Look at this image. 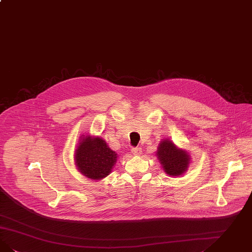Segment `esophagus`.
I'll return each mask as SVG.
<instances>
[{"label":"esophagus","instance_id":"esophagus-1","mask_svg":"<svg viewBox=\"0 0 252 252\" xmlns=\"http://www.w3.org/2000/svg\"><path fill=\"white\" fill-rule=\"evenodd\" d=\"M141 152H142V150H141V147H135V148H132V149H131V153H132L134 156H140L141 154Z\"/></svg>","mask_w":252,"mask_h":252}]
</instances>
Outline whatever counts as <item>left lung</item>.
Listing matches in <instances>:
<instances>
[{
  "label": "left lung",
  "mask_w": 252,
  "mask_h": 252,
  "mask_svg": "<svg viewBox=\"0 0 252 252\" xmlns=\"http://www.w3.org/2000/svg\"><path fill=\"white\" fill-rule=\"evenodd\" d=\"M157 157L164 171L171 176H179L188 170L190 157L189 153L178 148L169 140H163L159 143Z\"/></svg>",
  "instance_id": "left-lung-1"
}]
</instances>
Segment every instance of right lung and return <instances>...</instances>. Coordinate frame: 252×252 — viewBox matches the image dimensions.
<instances>
[{
  "mask_svg": "<svg viewBox=\"0 0 252 252\" xmlns=\"http://www.w3.org/2000/svg\"><path fill=\"white\" fill-rule=\"evenodd\" d=\"M117 161V154L101 137L82 136L75 153L77 169L87 178L101 180L109 175Z\"/></svg>",
  "mask_w": 252,
  "mask_h": 252,
  "instance_id": "obj_1",
  "label": "right lung"
}]
</instances>
